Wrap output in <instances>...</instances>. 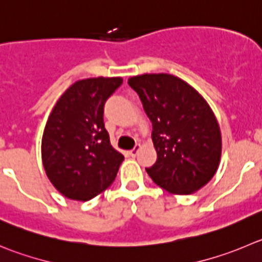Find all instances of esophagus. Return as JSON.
Listing matches in <instances>:
<instances>
[{
    "instance_id": "esophagus-1",
    "label": "esophagus",
    "mask_w": 262,
    "mask_h": 262,
    "mask_svg": "<svg viewBox=\"0 0 262 262\" xmlns=\"http://www.w3.org/2000/svg\"><path fill=\"white\" fill-rule=\"evenodd\" d=\"M140 149H141L140 144H136L135 148L131 149V150H129V154H131V156H133V157H136V156H138V154H139V151H140Z\"/></svg>"
}]
</instances>
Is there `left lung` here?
<instances>
[{"label":"left lung","instance_id":"left-lung-1","mask_svg":"<svg viewBox=\"0 0 262 262\" xmlns=\"http://www.w3.org/2000/svg\"><path fill=\"white\" fill-rule=\"evenodd\" d=\"M153 126L157 162L146 168L151 180L172 194H191L219 168L221 133L207 101L179 77L141 74L128 79Z\"/></svg>","mask_w":262,"mask_h":262}]
</instances>
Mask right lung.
<instances>
[{
	"label": "right lung",
	"instance_id": "1",
	"mask_svg": "<svg viewBox=\"0 0 262 262\" xmlns=\"http://www.w3.org/2000/svg\"><path fill=\"white\" fill-rule=\"evenodd\" d=\"M121 77L77 81L55 104L42 136V163L64 196L86 202L116 179L124 157L111 145L104 104Z\"/></svg>",
	"mask_w": 262,
	"mask_h": 262
}]
</instances>
